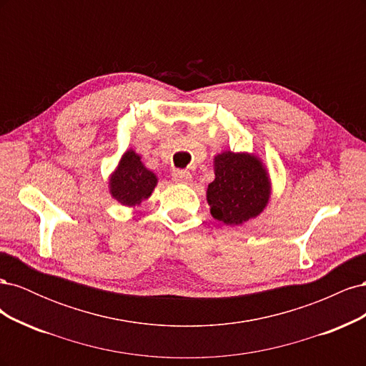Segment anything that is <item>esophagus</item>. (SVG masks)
Returning a JSON list of instances; mask_svg holds the SVG:
<instances>
[{"instance_id":"obj_1","label":"esophagus","mask_w":366,"mask_h":366,"mask_svg":"<svg viewBox=\"0 0 366 366\" xmlns=\"http://www.w3.org/2000/svg\"><path fill=\"white\" fill-rule=\"evenodd\" d=\"M172 180L175 183H189L192 180V175L184 169H177L172 172Z\"/></svg>"}]
</instances>
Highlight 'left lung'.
Wrapping results in <instances>:
<instances>
[{
	"instance_id": "obj_1",
	"label": "left lung",
	"mask_w": 366,
	"mask_h": 366,
	"mask_svg": "<svg viewBox=\"0 0 366 366\" xmlns=\"http://www.w3.org/2000/svg\"><path fill=\"white\" fill-rule=\"evenodd\" d=\"M269 179L257 157L223 152L215 157V180L207 186L210 214L224 224L257 217L269 202Z\"/></svg>"
}]
</instances>
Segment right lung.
Returning <instances> with one entry per match:
<instances>
[{
  "mask_svg": "<svg viewBox=\"0 0 366 366\" xmlns=\"http://www.w3.org/2000/svg\"><path fill=\"white\" fill-rule=\"evenodd\" d=\"M157 184V179L148 171L134 151L125 152L117 171L112 177V194L117 202L127 206L139 204L145 200Z\"/></svg>",
  "mask_w": 366,
  "mask_h": 366,
  "instance_id": "right-lung-1",
  "label": "right lung"
}]
</instances>
